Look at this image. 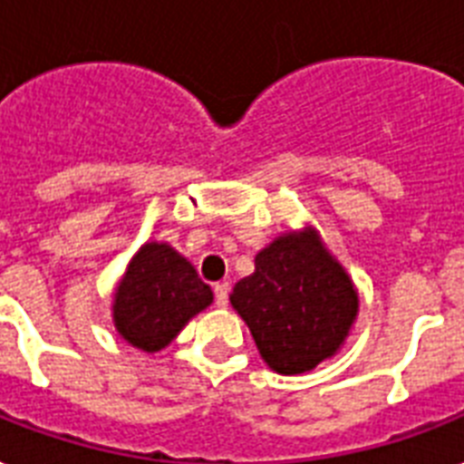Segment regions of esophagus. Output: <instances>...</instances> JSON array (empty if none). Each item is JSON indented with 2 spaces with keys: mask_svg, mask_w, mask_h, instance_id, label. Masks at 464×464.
Segmentation results:
<instances>
[{
  "mask_svg": "<svg viewBox=\"0 0 464 464\" xmlns=\"http://www.w3.org/2000/svg\"><path fill=\"white\" fill-rule=\"evenodd\" d=\"M229 297V283H215V304L225 307Z\"/></svg>",
  "mask_w": 464,
  "mask_h": 464,
  "instance_id": "esophagus-1",
  "label": "esophagus"
}]
</instances>
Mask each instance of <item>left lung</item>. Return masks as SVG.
<instances>
[{
  "label": "left lung",
  "instance_id": "1",
  "mask_svg": "<svg viewBox=\"0 0 464 464\" xmlns=\"http://www.w3.org/2000/svg\"><path fill=\"white\" fill-rule=\"evenodd\" d=\"M229 303L266 365L281 375L310 372L339 353L361 307L353 278L312 225L258 251L254 273L232 288Z\"/></svg>",
  "mask_w": 464,
  "mask_h": 464
}]
</instances>
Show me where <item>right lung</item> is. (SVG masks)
Here are the masks:
<instances>
[{"mask_svg":"<svg viewBox=\"0 0 464 464\" xmlns=\"http://www.w3.org/2000/svg\"><path fill=\"white\" fill-rule=\"evenodd\" d=\"M213 304V290L186 256L167 242H145L113 290V326L130 346L157 353L198 312Z\"/></svg>","mask_w":464,"mask_h":464,"instance_id":"1","label":"right lung"}]
</instances>
